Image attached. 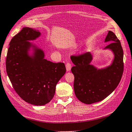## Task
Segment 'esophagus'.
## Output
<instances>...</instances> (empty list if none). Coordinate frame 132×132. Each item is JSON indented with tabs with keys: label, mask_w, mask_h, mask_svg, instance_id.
<instances>
[{
	"label": "esophagus",
	"mask_w": 132,
	"mask_h": 132,
	"mask_svg": "<svg viewBox=\"0 0 132 132\" xmlns=\"http://www.w3.org/2000/svg\"><path fill=\"white\" fill-rule=\"evenodd\" d=\"M66 71H70L71 69V64L70 62H67L66 65Z\"/></svg>",
	"instance_id": "esophagus-1"
}]
</instances>
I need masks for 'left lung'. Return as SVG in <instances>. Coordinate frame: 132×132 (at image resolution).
Wrapping results in <instances>:
<instances>
[{"label": "left lung", "mask_w": 132, "mask_h": 132, "mask_svg": "<svg viewBox=\"0 0 132 132\" xmlns=\"http://www.w3.org/2000/svg\"><path fill=\"white\" fill-rule=\"evenodd\" d=\"M110 42L104 49H110L114 54L112 62L104 69H97L90 62L92 55L89 52L74 56L75 66L71 71L75 76L74 90L78 99L91 104L105 99L116 88L123 72V51L121 42L111 31H109L105 42Z\"/></svg>", "instance_id": "1"}]
</instances>
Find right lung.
<instances>
[{"label":"right lung","mask_w":132,"mask_h":132,"mask_svg":"<svg viewBox=\"0 0 132 132\" xmlns=\"http://www.w3.org/2000/svg\"><path fill=\"white\" fill-rule=\"evenodd\" d=\"M40 36L39 30L23 27L11 40L6 59L7 74L17 94L37 106L52 100L56 84L66 71L64 63L45 59L43 50L29 42ZM31 48L33 53L29 55Z\"/></svg>","instance_id":"obj_1"}]
</instances>
